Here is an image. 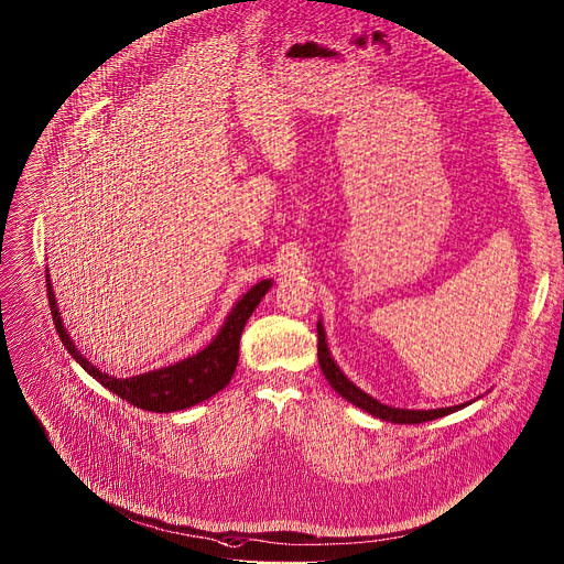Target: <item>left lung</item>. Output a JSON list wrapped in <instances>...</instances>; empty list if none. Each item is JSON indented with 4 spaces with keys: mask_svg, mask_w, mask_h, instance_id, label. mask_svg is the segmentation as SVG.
Segmentation results:
<instances>
[{
    "mask_svg": "<svg viewBox=\"0 0 564 564\" xmlns=\"http://www.w3.org/2000/svg\"><path fill=\"white\" fill-rule=\"evenodd\" d=\"M317 358H319V367L324 371L326 381L330 383V388L345 397L347 401H351L356 408L369 412V415L379 417L383 422H392V424H422V422H431V420H437V417H444V415H452V412L469 405L471 401L467 403H460V405H452V408H437V410H408V408H392V405H386L381 401H377L373 397H369L367 392H362L360 388H356L345 373L343 369L337 367V362L330 358V351H328V345H326V333H324V326H322V319L317 322Z\"/></svg>",
    "mask_w": 564,
    "mask_h": 564,
    "instance_id": "8db88e82",
    "label": "left lung"
}]
</instances>
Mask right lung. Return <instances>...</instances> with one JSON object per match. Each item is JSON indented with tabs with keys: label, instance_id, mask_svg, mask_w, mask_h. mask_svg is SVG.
<instances>
[{
	"label": "right lung",
	"instance_id": "add662e5",
	"mask_svg": "<svg viewBox=\"0 0 564 564\" xmlns=\"http://www.w3.org/2000/svg\"><path fill=\"white\" fill-rule=\"evenodd\" d=\"M270 288H272V281L265 279L256 283L247 294H242L240 302L229 313L227 322L221 324L219 333L213 337V343L204 347L199 354L154 371L138 373V377H131V379H118V377H108L106 371L97 369L86 356L79 354L77 347H74L69 333L63 326L56 299L52 292V281L47 274L50 308L56 324V333L61 337V343L65 345L67 354L112 394H118L120 399L149 412L185 410L210 399L213 394H217L219 390L229 386L238 365V356H240L242 328Z\"/></svg>",
	"mask_w": 564,
	"mask_h": 564
}]
</instances>
